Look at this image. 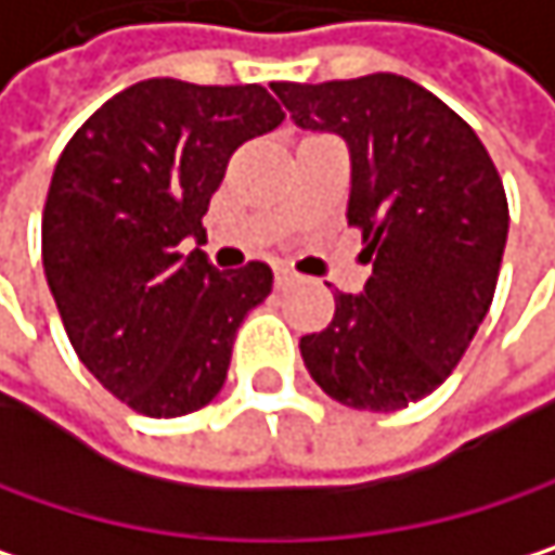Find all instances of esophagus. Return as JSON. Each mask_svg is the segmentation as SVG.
<instances>
[{"instance_id": "34e87169", "label": "esophagus", "mask_w": 555, "mask_h": 555, "mask_svg": "<svg viewBox=\"0 0 555 555\" xmlns=\"http://www.w3.org/2000/svg\"><path fill=\"white\" fill-rule=\"evenodd\" d=\"M296 283H299V275L293 269H275V286H280V289H289Z\"/></svg>"}]
</instances>
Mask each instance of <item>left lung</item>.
<instances>
[{
  "label": "left lung",
  "mask_w": 555,
  "mask_h": 555,
  "mask_svg": "<svg viewBox=\"0 0 555 555\" xmlns=\"http://www.w3.org/2000/svg\"><path fill=\"white\" fill-rule=\"evenodd\" d=\"M293 122L345 139L348 223L374 272L335 296L325 332L299 341L312 380L351 410L429 397L485 322L507 243L501 175L475 129L400 74L272 83Z\"/></svg>",
  "instance_id": "8db88e82"
}]
</instances>
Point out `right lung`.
<instances>
[{
  "mask_svg": "<svg viewBox=\"0 0 555 555\" xmlns=\"http://www.w3.org/2000/svg\"><path fill=\"white\" fill-rule=\"evenodd\" d=\"M286 119L259 83L139 80L106 100L61 152L41 262L83 367L142 416L210 403L236 328L272 293V269H214L201 249L210 194L246 139Z\"/></svg>",
  "mask_w": 555,
  "mask_h": 555,
  "instance_id": "add662e5",
  "label": "right lung"
}]
</instances>
